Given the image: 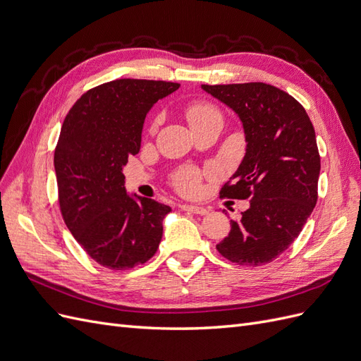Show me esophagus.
Listing matches in <instances>:
<instances>
[{
    "label": "esophagus",
    "instance_id": "obj_1",
    "mask_svg": "<svg viewBox=\"0 0 361 361\" xmlns=\"http://www.w3.org/2000/svg\"><path fill=\"white\" fill-rule=\"evenodd\" d=\"M183 211H190V212H192V214H199V215H204V214H207V209L206 207H203V206H195V204H182L180 206Z\"/></svg>",
    "mask_w": 361,
    "mask_h": 361
}]
</instances>
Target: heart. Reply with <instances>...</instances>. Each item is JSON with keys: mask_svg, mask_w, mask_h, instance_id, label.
I'll list each match as a JSON object with an SVG mask.
<instances>
[{"mask_svg": "<svg viewBox=\"0 0 361 361\" xmlns=\"http://www.w3.org/2000/svg\"><path fill=\"white\" fill-rule=\"evenodd\" d=\"M220 116L218 110L211 104H195L188 110V120L190 123L194 122H200V120H206L209 117H216ZM199 182H200V173L195 169H185L178 173L176 176V185L178 188L183 192H194L199 188Z\"/></svg>", "mask_w": 361, "mask_h": 361, "instance_id": "b5f03b06", "label": "heart"}]
</instances>
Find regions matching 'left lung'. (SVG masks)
<instances>
[{"label": "left lung", "instance_id": "8db88e82", "mask_svg": "<svg viewBox=\"0 0 361 361\" xmlns=\"http://www.w3.org/2000/svg\"><path fill=\"white\" fill-rule=\"evenodd\" d=\"M202 89L241 120L245 155L221 197L250 199L231 220L216 250L238 265L260 267L297 239L318 200L321 158L314 129L302 105L264 82L207 85Z\"/></svg>", "mask_w": 361, "mask_h": 361}]
</instances>
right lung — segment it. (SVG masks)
Returning <instances> with one entry per match:
<instances>
[{
    "mask_svg": "<svg viewBox=\"0 0 361 361\" xmlns=\"http://www.w3.org/2000/svg\"><path fill=\"white\" fill-rule=\"evenodd\" d=\"M178 82L116 80L84 93L61 126L54 154L60 209L97 264L129 269L157 253L171 207L128 194L123 167L137 155L150 108Z\"/></svg>",
    "mask_w": 361,
    "mask_h": 361,
    "instance_id": "right-lung-1",
    "label": "right lung"
}]
</instances>
